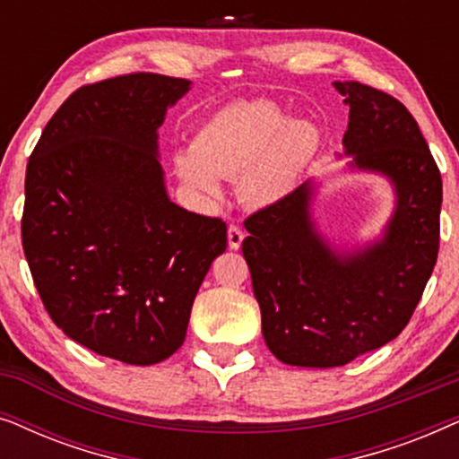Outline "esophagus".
<instances>
[{
	"label": "esophagus",
	"mask_w": 459,
	"mask_h": 459,
	"mask_svg": "<svg viewBox=\"0 0 459 459\" xmlns=\"http://www.w3.org/2000/svg\"><path fill=\"white\" fill-rule=\"evenodd\" d=\"M242 240H244V231L238 228V225H230L228 230V242H230V248L231 250H238L242 247Z\"/></svg>",
	"instance_id": "esophagus-1"
}]
</instances>
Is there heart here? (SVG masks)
<instances>
[{
    "label": "heart",
    "mask_w": 459,
    "mask_h": 459,
    "mask_svg": "<svg viewBox=\"0 0 459 459\" xmlns=\"http://www.w3.org/2000/svg\"><path fill=\"white\" fill-rule=\"evenodd\" d=\"M322 148L309 118H288L267 100L231 102L200 125L192 148L173 156L178 178L204 203L223 196L221 179H238L242 203L269 209L294 194Z\"/></svg>",
    "instance_id": "1"
}]
</instances>
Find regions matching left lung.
I'll list each match as a JSON object with an SVG mask.
<instances>
[{"instance_id":"left-lung-1","label":"left lung","mask_w":459,"mask_h":459,"mask_svg":"<svg viewBox=\"0 0 459 459\" xmlns=\"http://www.w3.org/2000/svg\"><path fill=\"white\" fill-rule=\"evenodd\" d=\"M349 104L342 171L386 179L393 212L374 240L336 242L319 228L322 179L244 221V259L263 338L281 363L336 368L391 342L410 322L438 253L443 184L429 143L399 100L336 81Z\"/></svg>"}]
</instances>
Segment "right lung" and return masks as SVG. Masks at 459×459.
<instances>
[{"instance_id": "right-lung-1", "label": "right lung", "mask_w": 459, "mask_h": 459, "mask_svg": "<svg viewBox=\"0 0 459 459\" xmlns=\"http://www.w3.org/2000/svg\"><path fill=\"white\" fill-rule=\"evenodd\" d=\"M192 81L135 73L73 93L27 165L22 248L49 317L131 366L184 344L228 228L169 198L159 129Z\"/></svg>"}]
</instances>
